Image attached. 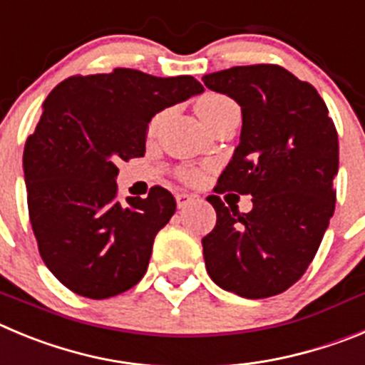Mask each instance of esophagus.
<instances>
[{"label": "esophagus", "mask_w": 365, "mask_h": 365, "mask_svg": "<svg viewBox=\"0 0 365 365\" xmlns=\"http://www.w3.org/2000/svg\"><path fill=\"white\" fill-rule=\"evenodd\" d=\"M198 198L196 195H189V192H178L176 195V203H178V209H185L190 202H195Z\"/></svg>", "instance_id": "1"}]
</instances>
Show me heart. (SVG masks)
<instances>
[{"label":"heart","instance_id":"b5f03b06","mask_svg":"<svg viewBox=\"0 0 365 365\" xmlns=\"http://www.w3.org/2000/svg\"><path fill=\"white\" fill-rule=\"evenodd\" d=\"M235 101L227 96H222V94H207L196 105V110H198V116L202 118V121L205 123V127H212L220 118H223L231 110H236ZM183 178L187 182H198L202 178L200 170H185L183 173Z\"/></svg>","mask_w":365,"mask_h":365}]
</instances>
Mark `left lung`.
<instances>
[{"instance_id": "1", "label": "left lung", "mask_w": 365, "mask_h": 365, "mask_svg": "<svg viewBox=\"0 0 365 365\" xmlns=\"http://www.w3.org/2000/svg\"><path fill=\"white\" fill-rule=\"evenodd\" d=\"M242 109V133L216 192L252 196L240 215L218 196L203 258L216 285L242 298L284 293L317 255L334 212L338 136L317 88L278 65H245L203 76Z\"/></svg>"}]
</instances>
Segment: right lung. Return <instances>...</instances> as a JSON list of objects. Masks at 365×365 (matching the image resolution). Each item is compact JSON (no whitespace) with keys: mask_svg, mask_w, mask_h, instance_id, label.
<instances>
[{"mask_svg":"<svg viewBox=\"0 0 365 365\" xmlns=\"http://www.w3.org/2000/svg\"><path fill=\"white\" fill-rule=\"evenodd\" d=\"M202 93L192 76L134 68L72 76L52 88L25 143L23 173L39 255L65 287L101 300L142 280L176 200L163 187L118 200V163L145 154L156 114Z\"/></svg>","mask_w":365,"mask_h":365,"instance_id":"1","label":"right lung"}]
</instances>
